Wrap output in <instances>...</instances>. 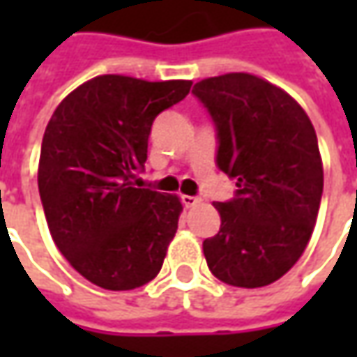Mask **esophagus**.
<instances>
[{
  "mask_svg": "<svg viewBox=\"0 0 357 357\" xmlns=\"http://www.w3.org/2000/svg\"><path fill=\"white\" fill-rule=\"evenodd\" d=\"M183 202H185V206H197V204L202 202V199H200V197H190V195H185V197H183Z\"/></svg>",
  "mask_w": 357,
  "mask_h": 357,
  "instance_id": "34e87169",
  "label": "esophagus"
}]
</instances>
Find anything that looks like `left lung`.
<instances>
[{
	"mask_svg": "<svg viewBox=\"0 0 357 357\" xmlns=\"http://www.w3.org/2000/svg\"><path fill=\"white\" fill-rule=\"evenodd\" d=\"M195 97L216 129V167L236 181L234 199L214 202L220 230L202 242L214 276L260 288L298 262L320 208L324 171L304 109L260 77L202 79Z\"/></svg>",
	"mask_w": 357,
	"mask_h": 357,
	"instance_id": "obj_1",
	"label": "left lung"
}]
</instances>
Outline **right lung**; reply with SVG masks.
Here are the masks:
<instances>
[{
    "label": "right lung",
    "mask_w": 357,
    "mask_h": 357,
    "mask_svg": "<svg viewBox=\"0 0 357 357\" xmlns=\"http://www.w3.org/2000/svg\"><path fill=\"white\" fill-rule=\"evenodd\" d=\"M190 85L95 77L49 121L37 174L49 230L69 264L105 290L139 288L162 266L183 204L132 178L144 169L153 121Z\"/></svg>",
    "instance_id": "add662e5"
}]
</instances>
